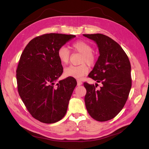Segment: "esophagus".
I'll return each mask as SVG.
<instances>
[{
  "instance_id": "34e87169",
  "label": "esophagus",
  "mask_w": 149,
  "mask_h": 149,
  "mask_svg": "<svg viewBox=\"0 0 149 149\" xmlns=\"http://www.w3.org/2000/svg\"><path fill=\"white\" fill-rule=\"evenodd\" d=\"M82 84H83V83L81 81H79V80L77 81V85L78 86H81Z\"/></svg>"
}]
</instances>
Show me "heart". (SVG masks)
<instances>
[{
	"label": "heart",
	"mask_w": 149,
	"mask_h": 149,
	"mask_svg": "<svg viewBox=\"0 0 149 149\" xmlns=\"http://www.w3.org/2000/svg\"><path fill=\"white\" fill-rule=\"evenodd\" d=\"M73 48L76 51L83 55L82 63H86L91 65L95 61V56L93 54V48L91 45L83 40H78L73 44ZM58 59L63 64H66L69 61L70 51L65 46H62L58 49L57 52ZM88 66L83 63L78 66L70 65L65 69V74L68 77H72L77 79H81L83 76L88 73Z\"/></svg>",
	"instance_id": "1"
}]
</instances>
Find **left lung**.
<instances>
[{"mask_svg": "<svg viewBox=\"0 0 149 149\" xmlns=\"http://www.w3.org/2000/svg\"><path fill=\"white\" fill-rule=\"evenodd\" d=\"M83 36L96 43L100 53L89 77L102 84L96 90L94 85L84 83L86 107L94 119L109 120L119 113L127 101L132 86L131 66L124 49L112 38L100 33Z\"/></svg>", "mask_w": 149, "mask_h": 149, "instance_id": "8db88e82", "label": "left lung"}]
</instances>
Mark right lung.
<instances>
[{
	"label": "right lung",
	"mask_w": 149,
	"mask_h": 149,
	"mask_svg": "<svg viewBox=\"0 0 149 149\" xmlns=\"http://www.w3.org/2000/svg\"><path fill=\"white\" fill-rule=\"evenodd\" d=\"M75 37L61 33L39 36L21 55L16 71L18 91L30 114L43 123H56L66 113L77 82L68 77L56 83L63 71L57 52Z\"/></svg>",
	"instance_id": "obj_1"
}]
</instances>
